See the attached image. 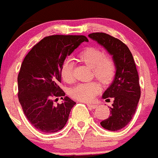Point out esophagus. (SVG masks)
I'll return each instance as SVG.
<instances>
[{"label": "esophagus", "instance_id": "34e87169", "mask_svg": "<svg viewBox=\"0 0 158 158\" xmlns=\"http://www.w3.org/2000/svg\"><path fill=\"white\" fill-rule=\"evenodd\" d=\"M87 106L89 107V108L90 109H95L97 108V105H96V104H87Z\"/></svg>", "mask_w": 158, "mask_h": 158}]
</instances>
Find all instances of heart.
<instances>
[{
	"instance_id": "1",
	"label": "heart",
	"mask_w": 158,
	"mask_h": 158,
	"mask_svg": "<svg viewBox=\"0 0 158 158\" xmlns=\"http://www.w3.org/2000/svg\"><path fill=\"white\" fill-rule=\"evenodd\" d=\"M82 62L92 68L96 78L104 83H108L112 80L115 74V63L111 57L104 55L102 51L96 48H87L79 54ZM61 76L65 82L70 83L73 81L72 63L67 59L61 67ZM101 89V86L96 82L79 83L72 88L70 96L75 100L82 102H90Z\"/></svg>"
}]
</instances>
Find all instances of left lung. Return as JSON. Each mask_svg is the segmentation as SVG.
I'll return each instance as SVG.
<instances>
[{
	"label": "left lung",
	"instance_id": "left-lung-1",
	"mask_svg": "<svg viewBox=\"0 0 158 158\" xmlns=\"http://www.w3.org/2000/svg\"><path fill=\"white\" fill-rule=\"evenodd\" d=\"M88 36L103 46L115 63L114 80L102 96L103 99L113 98L114 103L110 107V115L101 125L107 130H120L132 120L140 98L139 76L133 57L126 44L107 33L94 32Z\"/></svg>",
	"mask_w": 158,
	"mask_h": 158
}]
</instances>
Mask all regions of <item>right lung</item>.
<instances>
[{"mask_svg":"<svg viewBox=\"0 0 158 158\" xmlns=\"http://www.w3.org/2000/svg\"><path fill=\"white\" fill-rule=\"evenodd\" d=\"M85 36L53 35L36 44L26 54L18 76V97L23 112L36 129L45 133L61 130L76 104L58 86L61 67L67 56L82 42ZM64 102L54 106L53 99Z\"/></svg>","mask_w":158,"mask_h":158,"instance_id":"right-lung-1","label":"right lung"}]
</instances>
